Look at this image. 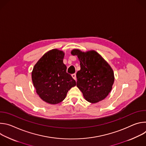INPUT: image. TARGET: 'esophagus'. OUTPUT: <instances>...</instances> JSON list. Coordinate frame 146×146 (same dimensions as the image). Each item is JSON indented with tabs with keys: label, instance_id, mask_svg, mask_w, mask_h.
<instances>
[{
	"label": "esophagus",
	"instance_id": "34e87169",
	"mask_svg": "<svg viewBox=\"0 0 146 146\" xmlns=\"http://www.w3.org/2000/svg\"><path fill=\"white\" fill-rule=\"evenodd\" d=\"M72 77L76 80V74H75V73H74V74H72Z\"/></svg>",
	"mask_w": 146,
	"mask_h": 146
}]
</instances>
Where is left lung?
<instances>
[{"instance_id":"obj_1","label":"left lung","mask_w":146,"mask_h":146,"mask_svg":"<svg viewBox=\"0 0 146 146\" xmlns=\"http://www.w3.org/2000/svg\"><path fill=\"white\" fill-rule=\"evenodd\" d=\"M81 69L77 72V87L89 102L95 103L103 100L110 92L114 81V72L108 62L94 50L86 52L74 49Z\"/></svg>"}]
</instances>
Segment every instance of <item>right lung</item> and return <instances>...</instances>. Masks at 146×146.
Wrapping results in <instances>:
<instances>
[{"label":"right lung","mask_w":146,"mask_h":146,"mask_svg":"<svg viewBox=\"0 0 146 146\" xmlns=\"http://www.w3.org/2000/svg\"><path fill=\"white\" fill-rule=\"evenodd\" d=\"M64 52L53 49L46 52L34 66L32 79L36 92L44 102L55 105L63 101L68 92L76 85L66 72Z\"/></svg>","instance_id":"obj_1"}]
</instances>
